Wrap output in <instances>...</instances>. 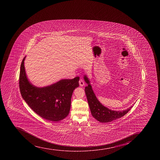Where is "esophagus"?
<instances>
[{"mask_svg":"<svg viewBox=\"0 0 160 160\" xmlns=\"http://www.w3.org/2000/svg\"><path fill=\"white\" fill-rule=\"evenodd\" d=\"M79 84H80V86H81V87H83V86L84 85V81L82 79H80L79 81Z\"/></svg>","mask_w":160,"mask_h":160,"instance_id":"obj_1","label":"esophagus"}]
</instances>
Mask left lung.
<instances>
[{"instance_id":"left-lung-1","label":"left lung","mask_w":160,"mask_h":160,"mask_svg":"<svg viewBox=\"0 0 160 160\" xmlns=\"http://www.w3.org/2000/svg\"><path fill=\"white\" fill-rule=\"evenodd\" d=\"M84 80L88 84L85 88V92L87 98L91 112L94 118L101 122H108L125 115L132 108L131 106L125 111H115L105 107L98 101L92 90L89 80L84 76Z\"/></svg>"}]
</instances>
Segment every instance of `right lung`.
I'll list each match as a JSON object with an SVG mask.
<instances>
[{
  "mask_svg": "<svg viewBox=\"0 0 160 160\" xmlns=\"http://www.w3.org/2000/svg\"><path fill=\"white\" fill-rule=\"evenodd\" d=\"M21 64L19 88L22 98L38 115L52 122L65 118L69 112L73 91L79 87V77L63 79L46 87H35L25 74L24 61Z\"/></svg>",
  "mask_w": 160,
  "mask_h": 160,
  "instance_id": "obj_1",
  "label": "right lung"
}]
</instances>
